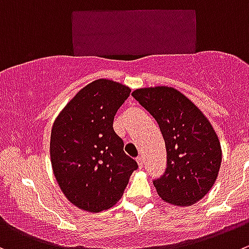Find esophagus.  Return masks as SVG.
Segmentation results:
<instances>
[{
  "label": "esophagus",
  "instance_id": "esophagus-1",
  "mask_svg": "<svg viewBox=\"0 0 249 249\" xmlns=\"http://www.w3.org/2000/svg\"><path fill=\"white\" fill-rule=\"evenodd\" d=\"M137 162H138L139 167H141V169H143V166H144V159L142 158V156H138V158H137Z\"/></svg>",
  "mask_w": 249,
  "mask_h": 249
}]
</instances>
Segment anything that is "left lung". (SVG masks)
<instances>
[{
  "mask_svg": "<svg viewBox=\"0 0 249 249\" xmlns=\"http://www.w3.org/2000/svg\"><path fill=\"white\" fill-rule=\"evenodd\" d=\"M132 96L158 122L167 154V167L154 179L165 202L189 207L202 199L216 181L221 145L204 113L171 87L142 88Z\"/></svg>",
  "mask_w": 249,
  "mask_h": 249,
  "instance_id": "1",
  "label": "left lung"
}]
</instances>
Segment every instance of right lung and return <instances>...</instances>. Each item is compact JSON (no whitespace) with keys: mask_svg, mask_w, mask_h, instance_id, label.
<instances>
[{"mask_svg":"<svg viewBox=\"0 0 249 249\" xmlns=\"http://www.w3.org/2000/svg\"><path fill=\"white\" fill-rule=\"evenodd\" d=\"M129 93L121 83L94 80L75 94L53 122L52 170L66 198L79 209L99 213L113 207L138 169L112 127Z\"/></svg>","mask_w":249,"mask_h":249,"instance_id":"add662e5","label":"right lung"}]
</instances>
